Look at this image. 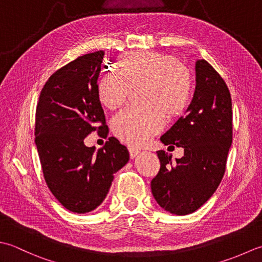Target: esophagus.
Returning <instances> with one entry per match:
<instances>
[{"label":"esophagus","mask_w":262,"mask_h":262,"mask_svg":"<svg viewBox=\"0 0 262 262\" xmlns=\"http://www.w3.org/2000/svg\"><path fill=\"white\" fill-rule=\"evenodd\" d=\"M129 154H130V157L133 159V158H136L139 154H140V151L137 150V149H135V148H129Z\"/></svg>","instance_id":"34e87169"}]
</instances>
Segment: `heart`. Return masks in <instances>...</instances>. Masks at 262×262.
I'll list each match as a JSON object with an SVG mask.
<instances>
[{"mask_svg": "<svg viewBox=\"0 0 262 262\" xmlns=\"http://www.w3.org/2000/svg\"><path fill=\"white\" fill-rule=\"evenodd\" d=\"M119 74L107 73L98 87L101 105L115 110L124 103L130 89L141 88L145 107L120 112L112 121L117 138L131 146L143 145L163 127V115L175 119L182 115L191 100L189 71L173 55L140 51L129 52L116 61Z\"/></svg>", "mask_w": 262, "mask_h": 262, "instance_id": "b5f03b06", "label": "heart"}]
</instances>
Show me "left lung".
Returning <instances> with one entry per match:
<instances>
[{"instance_id":"obj_1","label":"left lung","mask_w":262,"mask_h":262,"mask_svg":"<svg viewBox=\"0 0 262 262\" xmlns=\"http://www.w3.org/2000/svg\"><path fill=\"white\" fill-rule=\"evenodd\" d=\"M195 90L183 116L161 137L165 146L184 148V156L158 150L161 169L151 181L155 200L174 215H188L220 185L232 145V99L225 81L206 60L195 62Z\"/></svg>"}]
</instances>
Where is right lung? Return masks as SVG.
I'll use <instances>...</instances> for the list:
<instances>
[{
    "label": "right lung",
    "instance_id": "add662e5",
    "mask_svg": "<svg viewBox=\"0 0 262 262\" xmlns=\"http://www.w3.org/2000/svg\"><path fill=\"white\" fill-rule=\"evenodd\" d=\"M104 51L89 53L47 80L36 108L35 142L46 184L68 210L86 213L107 195L114 174L129 162L116 138L96 151L83 139L105 130L97 80Z\"/></svg>",
    "mask_w": 262,
    "mask_h": 262
}]
</instances>
